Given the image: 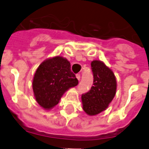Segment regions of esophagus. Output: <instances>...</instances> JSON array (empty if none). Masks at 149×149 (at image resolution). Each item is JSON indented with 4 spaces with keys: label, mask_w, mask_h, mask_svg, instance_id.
<instances>
[{
    "label": "esophagus",
    "mask_w": 149,
    "mask_h": 149,
    "mask_svg": "<svg viewBox=\"0 0 149 149\" xmlns=\"http://www.w3.org/2000/svg\"><path fill=\"white\" fill-rule=\"evenodd\" d=\"M76 78H77L78 80H80V79H81V76H80V74H77L76 75Z\"/></svg>",
    "instance_id": "esophagus-1"
}]
</instances>
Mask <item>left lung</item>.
<instances>
[{"mask_svg": "<svg viewBox=\"0 0 149 149\" xmlns=\"http://www.w3.org/2000/svg\"><path fill=\"white\" fill-rule=\"evenodd\" d=\"M91 67L93 86L81 95V102L86 114L93 116L105 110L112 102L116 93L117 81L113 71L102 61L93 60Z\"/></svg>", "mask_w": 149, "mask_h": 149, "instance_id": "8db88e82", "label": "left lung"}]
</instances>
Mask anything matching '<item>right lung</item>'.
I'll use <instances>...</instances> for the list:
<instances>
[{
  "label": "right lung",
  "mask_w": 149,
  "mask_h": 149,
  "mask_svg": "<svg viewBox=\"0 0 149 149\" xmlns=\"http://www.w3.org/2000/svg\"><path fill=\"white\" fill-rule=\"evenodd\" d=\"M78 83L68 59L60 56L48 58L39 65L34 73V98L41 107L49 110L58 104L67 90Z\"/></svg>",
  "instance_id": "add662e5"
}]
</instances>
